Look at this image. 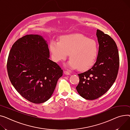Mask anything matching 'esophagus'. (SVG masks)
Masks as SVG:
<instances>
[{"label": "esophagus", "mask_w": 130, "mask_h": 130, "mask_svg": "<svg viewBox=\"0 0 130 130\" xmlns=\"http://www.w3.org/2000/svg\"><path fill=\"white\" fill-rule=\"evenodd\" d=\"M64 73L66 75H69L70 74V73L69 72H68V71H66V70L64 71Z\"/></svg>", "instance_id": "esophagus-1"}]
</instances>
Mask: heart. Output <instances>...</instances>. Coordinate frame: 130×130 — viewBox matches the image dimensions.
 <instances>
[{
    "mask_svg": "<svg viewBox=\"0 0 130 130\" xmlns=\"http://www.w3.org/2000/svg\"><path fill=\"white\" fill-rule=\"evenodd\" d=\"M49 49L55 62L62 61L69 54V66L73 69L78 68L80 71H86L95 62L99 44L94 39L82 34H75L61 37L59 42L52 41Z\"/></svg>",
    "mask_w": 130,
    "mask_h": 130,
    "instance_id": "1",
    "label": "heart"
}]
</instances>
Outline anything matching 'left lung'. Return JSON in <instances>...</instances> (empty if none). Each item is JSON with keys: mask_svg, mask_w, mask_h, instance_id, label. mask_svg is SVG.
Segmentation results:
<instances>
[{"mask_svg": "<svg viewBox=\"0 0 130 130\" xmlns=\"http://www.w3.org/2000/svg\"><path fill=\"white\" fill-rule=\"evenodd\" d=\"M99 44L96 61L88 71L78 74V93L87 100H93L105 93L115 82L119 68V51L116 42L108 35L98 29Z\"/></svg>", "mask_w": 130, "mask_h": 130, "instance_id": "obj_1", "label": "left lung"}]
</instances>
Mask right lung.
I'll return each mask as SVG.
<instances>
[{"mask_svg":"<svg viewBox=\"0 0 130 130\" xmlns=\"http://www.w3.org/2000/svg\"><path fill=\"white\" fill-rule=\"evenodd\" d=\"M46 42L41 36L26 35L13 44L7 60L12 86L22 97L36 104L49 100L63 73L60 66L49 59Z\"/></svg>","mask_w":130,"mask_h":130,"instance_id":"1","label":"right lung"}]
</instances>
